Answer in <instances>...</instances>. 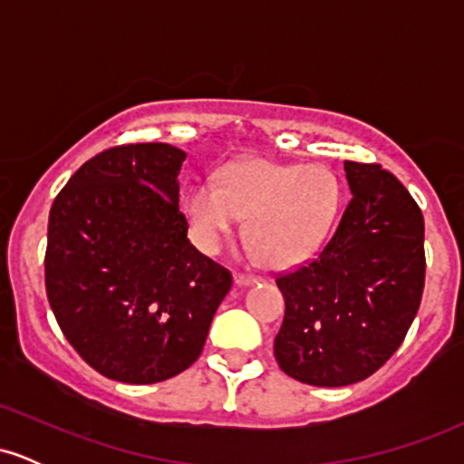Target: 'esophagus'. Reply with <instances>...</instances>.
I'll list each match as a JSON object with an SVG mask.
<instances>
[{
  "label": "esophagus",
  "mask_w": 464,
  "mask_h": 464,
  "mask_svg": "<svg viewBox=\"0 0 464 464\" xmlns=\"http://www.w3.org/2000/svg\"><path fill=\"white\" fill-rule=\"evenodd\" d=\"M233 279H236L237 285H253V284H259V276H253V275H242V273H236L233 275Z\"/></svg>",
  "instance_id": "obj_1"
}]
</instances>
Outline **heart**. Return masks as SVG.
<instances>
[{
  "label": "heart",
  "mask_w": 464,
  "mask_h": 464,
  "mask_svg": "<svg viewBox=\"0 0 464 464\" xmlns=\"http://www.w3.org/2000/svg\"><path fill=\"white\" fill-rule=\"evenodd\" d=\"M343 188L327 165L242 159L200 179L183 198L191 242L214 255L246 218V236L275 268L310 259L332 231ZM255 248V250H257Z\"/></svg>",
  "instance_id": "obj_1"
}]
</instances>
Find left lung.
Instances as JSON below:
<instances>
[{"label":"left lung","instance_id":"left-lung-1","mask_svg":"<svg viewBox=\"0 0 464 464\" xmlns=\"http://www.w3.org/2000/svg\"><path fill=\"white\" fill-rule=\"evenodd\" d=\"M351 200L312 259L276 275L285 316L275 338L279 369L335 388L386 364L417 316L425 285L423 214L377 163L344 161Z\"/></svg>","mask_w":464,"mask_h":464}]
</instances>
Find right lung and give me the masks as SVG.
I'll list each match as a JSON object with an SVG mask.
<instances>
[{
  "label": "right lung",
  "instance_id": "obj_1",
  "mask_svg": "<svg viewBox=\"0 0 464 464\" xmlns=\"http://www.w3.org/2000/svg\"><path fill=\"white\" fill-rule=\"evenodd\" d=\"M169 143L102 150L50 209L45 290L76 353L109 380L157 384L189 369L233 276L188 239Z\"/></svg>",
  "mask_w": 464,
  "mask_h": 464
}]
</instances>
